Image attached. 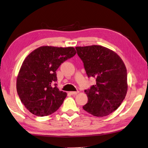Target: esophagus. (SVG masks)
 <instances>
[{
	"label": "esophagus",
	"mask_w": 148,
	"mask_h": 148,
	"mask_svg": "<svg viewBox=\"0 0 148 148\" xmlns=\"http://www.w3.org/2000/svg\"><path fill=\"white\" fill-rule=\"evenodd\" d=\"M70 93L72 95H76L77 94L79 93V91H72V92H70Z\"/></svg>",
	"instance_id": "34e87169"
}]
</instances>
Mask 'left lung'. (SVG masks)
Listing matches in <instances>:
<instances>
[{
	"mask_svg": "<svg viewBox=\"0 0 148 148\" xmlns=\"http://www.w3.org/2000/svg\"><path fill=\"white\" fill-rule=\"evenodd\" d=\"M88 77L97 83L84 90L88 98L82 106L95 116H105L121 105L127 91V73L122 58L114 51L99 45L75 47Z\"/></svg>",
	"mask_w": 148,
	"mask_h": 148,
	"instance_id": "1",
	"label": "left lung"
}]
</instances>
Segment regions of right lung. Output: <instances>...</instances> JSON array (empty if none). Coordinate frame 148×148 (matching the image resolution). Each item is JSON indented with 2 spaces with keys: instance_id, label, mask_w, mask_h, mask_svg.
Listing matches in <instances>:
<instances>
[{
  "instance_id": "obj_1",
  "label": "right lung",
  "mask_w": 148,
  "mask_h": 148,
  "mask_svg": "<svg viewBox=\"0 0 148 148\" xmlns=\"http://www.w3.org/2000/svg\"><path fill=\"white\" fill-rule=\"evenodd\" d=\"M75 53L71 47L43 46L33 51L23 61L16 89L21 101L31 113L38 116H47L63 103L67 93L57 87L56 71Z\"/></svg>"
}]
</instances>
